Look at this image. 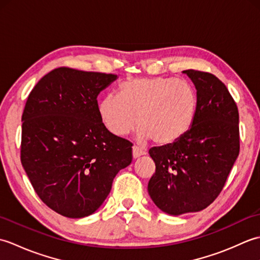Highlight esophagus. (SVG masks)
<instances>
[{
	"label": "esophagus",
	"instance_id": "esophagus-1",
	"mask_svg": "<svg viewBox=\"0 0 260 260\" xmlns=\"http://www.w3.org/2000/svg\"><path fill=\"white\" fill-rule=\"evenodd\" d=\"M146 152L145 150H143V148L139 147V146H133V157L137 158L142 155H145Z\"/></svg>",
	"mask_w": 260,
	"mask_h": 260
}]
</instances>
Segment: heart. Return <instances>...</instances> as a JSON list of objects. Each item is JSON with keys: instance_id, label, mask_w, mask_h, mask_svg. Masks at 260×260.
Returning a JSON list of instances; mask_svg holds the SVG:
<instances>
[{"instance_id": "1", "label": "heart", "mask_w": 260, "mask_h": 260, "mask_svg": "<svg viewBox=\"0 0 260 260\" xmlns=\"http://www.w3.org/2000/svg\"><path fill=\"white\" fill-rule=\"evenodd\" d=\"M198 95L189 82L169 77H143L120 85L119 96L108 93L99 103L105 127L125 136L139 124L137 137L159 145L173 144L193 125Z\"/></svg>"}]
</instances>
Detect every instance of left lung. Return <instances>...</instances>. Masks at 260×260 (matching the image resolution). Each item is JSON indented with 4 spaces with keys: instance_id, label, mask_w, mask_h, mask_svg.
<instances>
[{
    "instance_id": "8db88e82",
    "label": "left lung",
    "mask_w": 260,
    "mask_h": 260,
    "mask_svg": "<svg viewBox=\"0 0 260 260\" xmlns=\"http://www.w3.org/2000/svg\"><path fill=\"white\" fill-rule=\"evenodd\" d=\"M196 86L198 110L187 133L173 144L148 153L155 173L148 194L163 212H198L220 194L239 155L238 107L223 82L212 74L184 70Z\"/></svg>"
}]
</instances>
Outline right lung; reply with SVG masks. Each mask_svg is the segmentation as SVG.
<instances>
[{"instance_id":"right-lung-1","label":"right lung","mask_w":260,"mask_h":260,"mask_svg":"<svg viewBox=\"0 0 260 260\" xmlns=\"http://www.w3.org/2000/svg\"><path fill=\"white\" fill-rule=\"evenodd\" d=\"M117 76L53 69L30 92L22 115L21 163L43 203L67 218L102 206L132 162L129 141L105 127L97 96Z\"/></svg>"}]
</instances>
